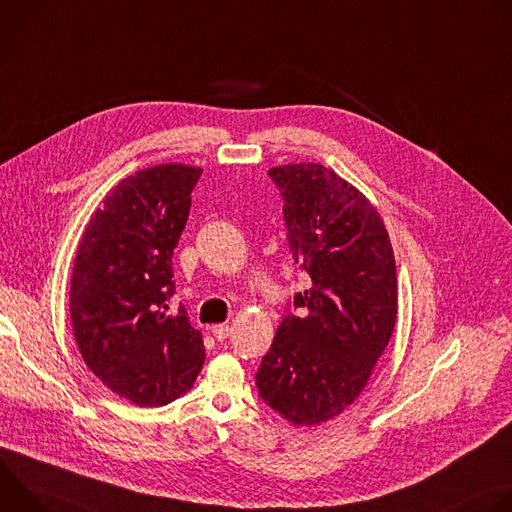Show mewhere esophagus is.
I'll return each instance as SVG.
<instances>
[{"mask_svg": "<svg viewBox=\"0 0 512 512\" xmlns=\"http://www.w3.org/2000/svg\"><path fill=\"white\" fill-rule=\"evenodd\" d=\"M210 332H212V336H214L218 342H223V340H227V338L231 336V326H229V324H214V326L210 328Z\"/></svg>", "mask_w": 512, "mask_h": 512, "instance_id": "34e87169", "label": "esophagus"}]
</instances>
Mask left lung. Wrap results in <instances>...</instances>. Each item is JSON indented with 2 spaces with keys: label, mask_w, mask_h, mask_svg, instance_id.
<instances>
[{
  "label": "left lung",
  "mask_w": 512,
  "mask_h": 512,
  "mask_svg": "<svg viewBox=\"0 0 512 512\" xmlns=\"http://www.w3.org/2000/svg\"><path fill=\"white\" fill-rule=\"evenodd\" d=\"M283 196L289 253L310 287L294 296L255 375L294 425L340 415L369 383L397 320V269L377 208L322 164L269 170Z\"/></svg>",
  "instance_id": "8db88e82"
}]
</instances>
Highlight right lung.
<instances>
[{"instance_id":"1","label":"right lung","mask_w":512,"mask_h":512,"mask_svg":"<svg viewBox=\"0 0 512 512\" xmlns=\"http://www.w3.org/2000/svg\"><path fill=\"white\" fill-rule=\"evenodd\" d=\"M202 168L162 164L121 180L85 229L70 277V320L91 373L139 407L168 405L196 381L202 334L174 296L172 255Z\"/></svg>"}]
</instances>
